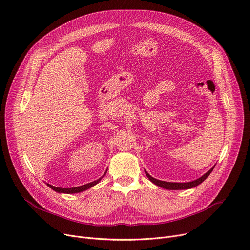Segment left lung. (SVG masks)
Returning <instances> with one entry per match:
<instances>
[{"label":"left lung","mask_w":250,"mask_h":250,"mask_svg":"<svg viewBox=\"0 0 250 250\" xmlns=\"http://www.w3.org/2000/svg\"><path fill=\"white\" fill-rule=\"evenodd\" d=\"M215 167V165L211 168L209 171H207L204 175H202L200 178L193 180V181H190V182H167V181H162V180H158L156 178H153L147 171H145V174L148 177V179L152 182L154 183L155 185L162 187L164 189H168V190H182V189H190V188H193L197 185H199L200 183H202L209 175L211 172H212L213 168Z\"/></svg>","instance_id":"obj_1"}]
</instances>
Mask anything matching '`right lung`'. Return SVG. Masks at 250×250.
Instances as JSON below:
<instances>
[{"mask_svg":"<svg viewBox=\"0 0 250 250\" xmlns=\"http://www.w3.org/2000/svg\"><path fill=\"white\" fill-rule=\"evenodd\" d=\"M106 173H107V170H106V172L104 173V175H103L102 177H100L99 179L95 180V181H93V182H90V183H87V184H84V185H82V186H77V187H72V188H62V187L53 186V185H51V184H49V183H47V185H48L51 189H53L54 191L58 192V193H66V194L79 193V192H83V191H85V190H87V189L93 187L94 185H96L97 183H99L100 180L105 176Z\"/></svg>","mask_w":250,"mask_h":250,"instance_id":"1","label":"right lung"}]
</instances>
